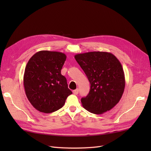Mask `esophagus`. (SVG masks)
Listing matches in <instances>:
<instances>
[{
	"label": "esophagus",
	"instance_id": "1",
	"mask_svg": "<svg viewBox=\"0 0 151 151\" xmlns=\"http://www.w3.org/2000/svg\"><path fill=\"white\" fill-rule=\"evenodd\" d=\"M72 92H73V93H74V94L77 95V94H78V93H79V90H78V89H75V90L73 91Z\"/></svg>",
	"mask_w": 151,
	"mask_h": 151
}]
</instances>
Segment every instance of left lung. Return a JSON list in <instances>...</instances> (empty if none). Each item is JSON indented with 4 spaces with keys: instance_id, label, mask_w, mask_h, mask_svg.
I'll list each match as a JSON object with an SVG mask.
<instances>
[{
    "instance_id": "1",
    "label": "left lung",
    "mask_w": 151,
    "mask_h": 151,
    "mask_svg": "<svg viewBox=\"0 0 151 151\" xmlns=\"http://www.w3.org/2000/svg\"><path fill=\"white\" fill-rule=\"evenodd\" d=\"M74 57L91 84L89 94L81 99L82 105L97 115L110 110L120 101L125 86L120 62L106 52L79 53Z\"/></svg>"
}]
</instances>
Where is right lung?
Returning <instances> with one entry per match:
<instances>
[{
  "mask_svg": "<svg viewBox=\"0 0 151 151\" xmlns=\"http://www.w3.org/2000/svg\"><path fill=\"white\" fill-rule=\"evenodd\" d=\"M67 56L42 50L34 54L26 66L23 83L29 101L38 111L50 113L60 109L72 94L61 70Z\"/></svg>",
  "mask_w": 151,
  "mask_h": 151,
  "instance_id": "add662e5",
  "label": "right lung"
}]
</instances>
